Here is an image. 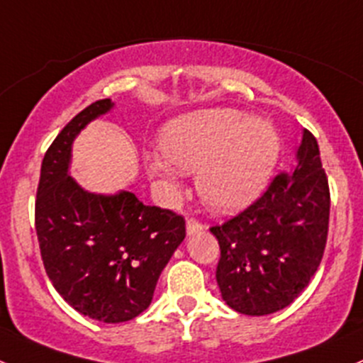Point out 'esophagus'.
Returning a JSON list of instances; mask_svg holds the SVG:
<instances>
[{"instance_id": "obj_1", "label": "esophagus", "mask_w": 363, "mask_h": 363, "mask_svg": "<svg viewBox=\"0 0 363 363\" xmlns=\"http://www.w3.org/2000/svg\"><path fill=\"white\" fill-rule=\"evenodd\" d=\"M203 229H204V225L199 222V220H196V218L186 220V233H189V234H196V233H199V230H203Z\"/></svg>"}]
</instances>
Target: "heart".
I'll use <instances>...</instances> for the list:
<instances>
[{
	"label": "heart",
	"instance_id": "obj_1",
	"mask_svg": "<svg viewBox=\"0 0 363 363\" xmlns=\"http://www.w3.org/2000/svg\"><path fill=\"white\" fill-rule=\"evenodd\" d=\"M160 145L166 155L147 160L152 177L174 186L183 171H197L201 197L222 213L253 203L279 157L274 127L233 108H208L174 118L164 127Z\"/></svg>",
	"mask_w": 363,
	"mask_h": 363
}]
</instances>
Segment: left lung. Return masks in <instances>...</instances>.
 Masks as SVG:
<instances>
[{"label":"left lung","instance_id":"8db88e82","mask_svg":"<svg viewBox=\"0 0 363 363\" xmlns=\"http://www.w3.org/2000/svg\"><path fill=\"white\" fill-rule=\"evenodd\" d=\"M330 190L316 138L304 129L294 173L281 171L248 208L209 227L220 245L216 283L234 311L264 316L292 304L320 267Z\"/></svg>","mask_w":363,"mask_h":363}]
</instances>
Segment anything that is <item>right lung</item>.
<instances>
[{"instance_id": "right-lung-1", "label": "right lung", "mask_w": 363, "mask_h": 363, "mask_svg": "<svg viewBox=\"0 0 363 363\" xmlns=\"http://www.w3.org/2000/svg\"><path fill=\"white\" fill-rule=\"evenodd\" d=\"M113 106L99 99L74 115L43 157L35 225L48 279L73 309L103 323L136 318L185 239V218L147 206L133 192L101 196L68 174L71 143Z\"/></svg>"}]
</instances>
